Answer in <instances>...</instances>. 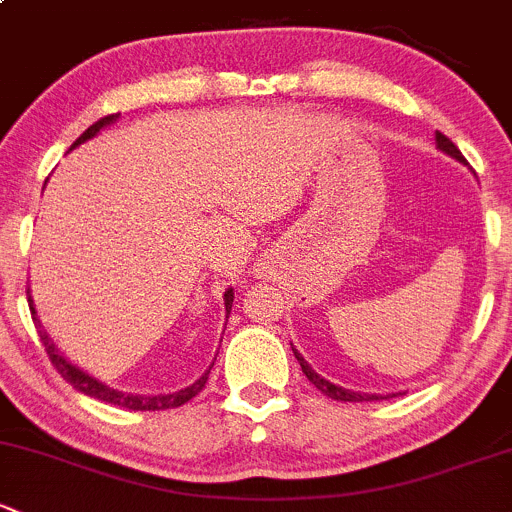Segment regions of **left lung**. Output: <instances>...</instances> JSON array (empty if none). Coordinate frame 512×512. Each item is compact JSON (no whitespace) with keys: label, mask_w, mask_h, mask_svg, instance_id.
<instances>
[{"label":"left lung","mask_w":512,"mask_h":512,"mask_svg":"<svg viewBox=\"0 0 512 512\" xmlns=\"http://www.w3.org/2000/svg\"><path fill=\"white\" fill-rule=\"evenodd\" d=\"M437 147L444 154H449V157H454L456 161H461V164H466L464 154L459 152V147H456V144L451 142V139L446 137V134L437 132ZM292 351H294V355H297V360H299V365H301V370H304L306 378H309L311 383L319 387V390L324 392V395L331 397V400H341V402H373V400H385V397H390V395H368V392H353V390H346V387H338V385L328 383V380L321 378V375L316 373V370H311V365L306 363L304 358H301V353H297V348H292ZM392 397H395V395H392Z\"/></svg>","instance_id":"1"}]
</instances>
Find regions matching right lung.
I'll use <instances>...</instances> for the list:
<instances>
[{
    "instance_id": "right-lung-1",
    "label": "right lung",
    "mask_w": 512,
    "mask_h": 512,
    "mask_svg": "<svg viewBox=\"0 0 512 512\" xmlns=\"http://www.w3.org/2000/svg\"><path fill=\"white\" fill-rule=\"evenodd\" d=\"M117 117H120V112H117V115L102 117V120L95 122V125H90V127L85 129V132L80 134V137L75 139V142L71 144V149L78 147V144L88 142V139H93L95 134H98L102 127L112 125V122H115ZM26 297H29L31 319H34V324L39 326L41 343H43V348H46L48 358H51L53 368H56L58 373H61V378L66 380V383H71V385L75 387V390L83 392V395L95 397V400L105 402V405L125 407V410H134V412H154V410H171V407L186 405V402L191 400V397H196L198 392H201L203 387H206L208 373H211L213 365L206 370V373L201 375V378L196 380V383L184 387V390H179V392H169V395H127V392L112 390V387H107L105 383H100V380H95L93 375H88V373H83V370H80V368H75L73 363H68V360L63 358L61 353H58V348L53 346V341H51V338H48V333L43 331V326H41V321H39V314H36V309H34V299H31V294H26ZM223 299H225V311H228V314H230V309H233V289H228Z\"/></svg>"
}]
</instances>
